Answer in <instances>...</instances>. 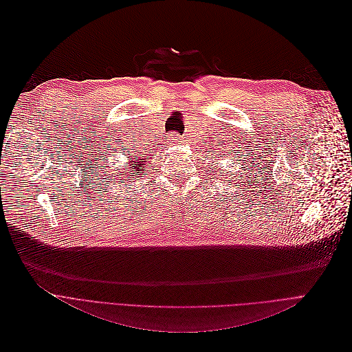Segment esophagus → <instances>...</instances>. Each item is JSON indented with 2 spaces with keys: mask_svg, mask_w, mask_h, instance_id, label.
I'll return each mask as SVG.
<instances>
[{
  "mask_svg": "<svg viewBox=\"0 0 352 352\" xmlns=\"http://www.w3.org/2000/svg\"><path fill=\"white\" fill-rule=\"evenodd\" d=\"M170 142H172V144H177V142H180V138H179V135H175V133L170 135Z\"/></svg>",
  "mask_w": 352,
  "mask_h": 352,
  "instance_id": "obj_1",
  "label": "esophagus"
}]
</instances>
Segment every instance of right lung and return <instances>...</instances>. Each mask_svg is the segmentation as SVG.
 <instances>
[{
    "label": "right lung",
    "mask_w": 352,
    "mask_h": 352,
    "mask_svg": "<svg viewBox=\"0 0 352 352\" xmlns=\"http://www.w3.org/2000/svg\"><path fill=\"white\" fill-rule=\"evenodd\" d=\"M144 163H138V158H135L133 162H132V167H131V170H129V176L132 177V176H135V175H140L138 177H141V175L144 173ZM132 180V179H131ZM122 182H124V179H122Z\"/></svg>",
    "instance_id": "1"
}]
</instances>
